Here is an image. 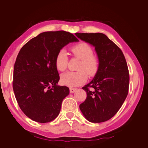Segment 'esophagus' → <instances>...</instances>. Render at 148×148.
I'll return each instance as SVG.
<instances>
[{
  "instance_id": "1",
  "label": "esophagus",
  "mask_w": 148,
  "mask_h": 148,
  "mask_svg": "<svg viewBox=\"0 0 148 148\" xmlns=\"http://www.w3.org/2000/svg\"><path fill=\"white\" fill-rule=\"evenodd\" d=\"M77 90L76 88H70V92L74 93Z\"/></svg>"
}]
</instances>
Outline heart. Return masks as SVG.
Masks as SVG:
<instances>
[{
  "mask_svg": "<svg viewBox=\"0 0 148 148\" xmlns=\"http://www.w3.org/2000/svg\"><path fill=\"white\" fill-rule=\"evenodd\" d=\"M72 52L76 58L81 60L77 67L78 71L68 72L63 74L61 82L69 87H76L84 83L87 79V74L94 76L100 68V60L93 54L92 48L86 42H79L72 48ZM55 65L58 71L64 72L68 66V56L65 50H61L55 60Z\"/></svg>",
  "mask_w": 148,
  "mask_h": 148,
  "instance_id": "b5f03b06",
  "label": "heart"
}]
</instances>
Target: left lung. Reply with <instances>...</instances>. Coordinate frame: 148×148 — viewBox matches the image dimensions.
Wrapping results in <instances>:
<instances>
[{
	"label": "left lung",
	"mask_w": 148,
	"mask_h": 148,
	"mask_svg": "<svg viewBox=\"0 0 148 148\" xmlns=\"http://www.w3.org/2000/svg\"><path fill=\"white\" fill-rule=\"evenodd\" d=\"M75 35L95 47L100 60L93 79L82 87L87 96L79 109L89 122H106L116 114L127 96L130 74L125 58L120 48L103 34Z\"/></svg>",
	"instance_id": "obj_1"
}]
</instances>
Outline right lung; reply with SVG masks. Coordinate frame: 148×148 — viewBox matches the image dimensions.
<instances>
[{
  "label": "right lung",
  "instance_id": "1",
  "mask_svg": "<svg viewBox=\"0 0 148 148\" xmlns=\"http://www.w3.org/2000/svg\"><path fill=\"white\" fill-rule=\"evenodd\" d=\"M77 41L68 32H45L21 48L13 69V88L21 109L32 120L50 122L60 114L69 88L57 85L56 57L65 45Z\"/></svg>",
  "mask_w": 148,
  "mask_h": 148
}]
</instances>
